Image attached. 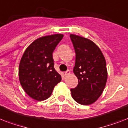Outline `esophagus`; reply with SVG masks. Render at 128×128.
<instances>
[{
  "label": "esophagus",
  "instance_id": "34e87169",
  "mask_svg": "<svg viewBox=\"0 0 128 128\" xmlns=\"http://www.w3.org/2000/svg\"><path fill=\"white\" fill-rule=\"evenodd\" d=\"M69 74H70V70H66V71L65 72V76H67V75H68Z\"/></svg>",
  "mask_w": 128,
  "mask_h": 128
}]
</instances>
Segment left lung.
<instances>
[{
    "mask_svg": "<svg viewBox=\"0 0 128 128\" xmlns=\"http://www.w3.org/2000/svg\"><path fill=\"white\" fill-rule=\"evenodd\" d=\"M70 37L76 53L73 72L78 80L76 87L70 89L71 96L79 104H92L101 96L106 85V61L94 42L72 34Z\"/></svg>",
    "mask_w": 128,
    "mask_h": 128,
    "instance_id": "obj_1",
    "label": "left lung"
}]
</instances>
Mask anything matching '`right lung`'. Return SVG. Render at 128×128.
Segmentation results:
<instances>
[{
  "mask_svg": "<svg viewBox=\"0 0 128 128\" xmlns=\"http://www.w3.org/2000/svg\"><path fill=\"white\" fill-rule=\"evenodd\" d=\"M62 34L39 38L28 46L20 61L19 78L27 95L37 101L51 96L62 76L54 68L52 54L63 38Z\"/></svg>",
  "mask_w": 128,
  "mask_h": 128,
  "instance_id": "right-lung-1",
  "label": "right lung"
}]
</instances>
